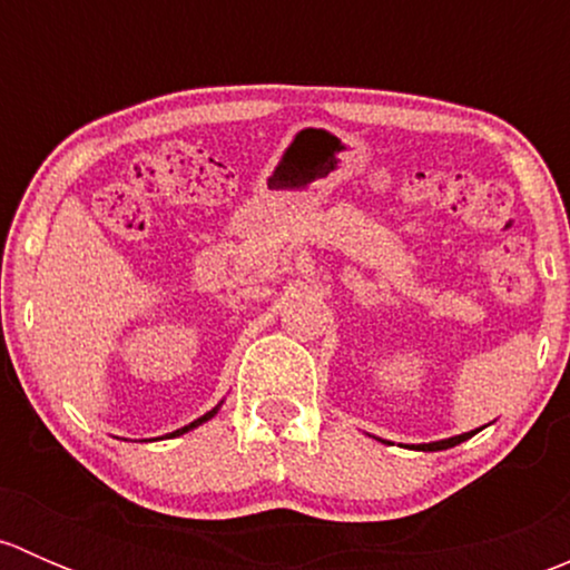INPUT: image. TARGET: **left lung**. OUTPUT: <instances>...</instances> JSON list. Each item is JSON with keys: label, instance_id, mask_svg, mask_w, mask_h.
<instances>
[{"label": "left lung", "instance_id": "obj_1", "mask_svg": "<svg viewBox=\"0 0 570 570\" xmlns=\"http://www.w3.org/2000/svg\"><path fill=\"white\" fill-rule=\"evenodd\" d=\"M482 430V428H480ZM480 430H471V433H461V435H452V439H441V441H430V444H407L411 450H419V452H441V450H450V446H458L461 441L471 439L474 433H480Z\"/></svg>", "mask_w": 570, "mask_h": 570}]
</instances>
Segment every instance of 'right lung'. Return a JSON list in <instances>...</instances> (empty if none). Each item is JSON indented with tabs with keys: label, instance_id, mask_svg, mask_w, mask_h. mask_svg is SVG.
Masks as SVG:
<instances>
[{
	"label": "right lung",
	"instance_id": "1",
	"mask_svg": "<svg viewBox=\"0 0 570 570\" xmlns=\"http://www.w3.org/2000/svg\"><path fill=\"white\" fill-rule=\"evenodd\" d=\"M220 405H223V400H220V402H217V405H215V407H212V411H206V413H204V416H200V419H195V422H189V424H184V428H178V430H174V433H168V435H165V439H176V435H184V433H189V430H195V428H198V424L209 422V419H212V416H215V413H217V411H220Z\"/></svg>",
	"mask_w": 570,
	"mask_h": 570
}]
</instances>
